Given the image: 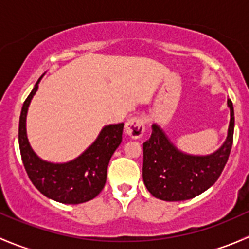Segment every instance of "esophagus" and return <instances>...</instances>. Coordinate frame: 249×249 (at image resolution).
<instances>
[{"instance_id":"1","label":"esophagus","mask_w":249,"mask_h":249,"mask_svg":"<svg viewBox=\"0 0 249 249\" xmlns=\"http://www.w3.org/2000/svg\"><path fill=\"white\" fill-rule=\"evenodd\" d=\"M125 134L131 139H140L144 134V120L143 118H130L125 124Z\"/></svg>"}]
</instances>
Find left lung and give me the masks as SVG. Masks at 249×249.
<instances>
[{"mask_svg": "<svg viewBox=\"0 0 249 249\" xmlns=\"http://www.w3.org/2000/svg\"><path fill=\"white\" fill-rule=\"evenodd\" d=\"M230 123L224 143L208 155H193L178 149L158 124L143 143L142 176L148 192L164 201L189 200L212 187L224 169L232 147L233 106L228 99Z\"/></svg>", "mask_w": 249, "mask_h": 249, "instance_id": "1", "label": "left lung"}]
</instances>
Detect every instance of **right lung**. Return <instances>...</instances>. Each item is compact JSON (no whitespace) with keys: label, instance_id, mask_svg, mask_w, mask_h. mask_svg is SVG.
<instances>
[{"label":"right lung","instance_id":"obj_1","mask_svg":"<svg viewBox=\"0 0 249 249\" xmlns=\"http://www.w3.org/2000/svg\"><path fill=\"white\" fill-rule=\"evenodd\" d=\"M43 76L37 80L20 113L19 148L22 164L32 184L44 196L67 205L87 202L96 197L106 184L107 167L113 153L122 143L124 123L102 127L96 140L71 161L55 164L41 159L27 139L26 117Z\"/></svg>","mask_w":249,"mask_h":249}]
</instances>
